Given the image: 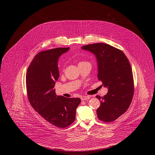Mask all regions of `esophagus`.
<instances>
[{
    "instance_id": "34e87169",
    "label": "esophagus",
    "mask_w": 155,
    "mask_h": 155,
    "mask_svg": "<svg viewBox=\"0 0 155 155\" xmlns=\"http://www.w3.org/2000/svg\"><path fill=\"white\" fill-rule=\"evenodd\" d=\"M90 98V97L89 96H84L81 97V100L82 101H86L87 100H89Z\"/></svg>"
}]
</instances>
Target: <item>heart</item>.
I'll return each mask as SVG.
<instances>
[{
  "label": "heart",
  "mask_w": 155,
  "mask_h": 155,
  "mask_svg": "<svg viewBox=\"0 0 155 155\" xmlns=\"http://www.w3.org/2000/svg\"><path fill=\"white\" fill-rule=\"evenodd\" d=\"M84 63V62H81V63Z\"/></svg>",
  "instance_id": "obj_1"
}]
</instances>
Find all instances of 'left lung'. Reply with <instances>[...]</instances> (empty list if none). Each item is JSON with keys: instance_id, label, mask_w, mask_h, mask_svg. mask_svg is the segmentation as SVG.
<instances>
[{"instance_id": "left-lung-1", "label": "left lung", "mask_w": 155, "mask_h": 155, "mask_svg": "<svg viewBox=\"0 0 155 155\" xmlns=\"http://www.w3.org/2000/svg\"><path fill=\"white\" fill-rule=\"evenodd\" d=\"M81 48L95 56L98 79L108 88L103 97L96 96L101 103L97 110V116L103 122H113L128 110L133 99L134 80L130 63L122 51L110 45L98 43Z\"/></svg>"}]
</instances>
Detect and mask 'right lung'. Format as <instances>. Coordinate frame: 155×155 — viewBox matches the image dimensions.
Wrapping results in <instances>:
<instances>
[{
    "instance_id": "1",
    "label": "right lung",
    "mask_w": 155,
    "mask_h": 155,
    "mask_svg": "<svg viewBox=\"0 0 155 155\" xmlns=\"http://www.w3.org/2000/svg\"><path fill=\"white\" fill-rule=\"evenodd\" d=\"M70 48H57L39 52L28 67L26 88L32 107L51 124L65 128L75 120L81 100L57 95L54 87L59 78V57Z\"/></svg>"
}]
</instances>
